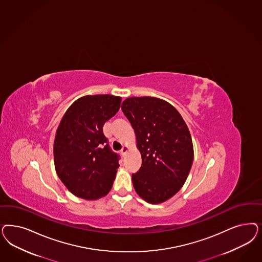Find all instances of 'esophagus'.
I'll use <instances>...</instances> for the list:
<instances>
[{
	"label": "esophagus",
	"instance_id": "34e87169",
	"mask_svg": "<svg viewBox=\"0 0 262 262\" xmlns=\"http://www.w3.org/2000/svg\"><path fill=\"white\" fill-rule=\"evenodd\" d=\"M127 151H128V147H127V146H123V147L121 148V150H120V154H121L122 156H124V155L126 154Z\"/></svg>",
	"mask_w": 262,
	"mask_h": 262
}]
</instances>
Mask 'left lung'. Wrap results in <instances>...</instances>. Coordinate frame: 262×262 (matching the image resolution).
Wrapping results in <instances>:
<instances>
[{
  "instance_id": "1",
  "label": "left lung",
  "mask_w": 262,
  "mask_h": 262,
  "mask_svg": "<svg viewBox=\"0 0 262 262\" xmlns=\"http://www.w3.org/2000/svg\"><path fill=\"white\" fill-rule=\"evenodd\" d=\"M121 110L135 131L142 166L132 174L137 194L164 203L185 183L194 160L192 138L178 110L156 97H130Z\"/></svg>"
}]
</instances>
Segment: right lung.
Masks as SVG:
<instances>
[{
  "mask_svg": "<svg viewBox=\"0 0 262 262\" xmlns=\"http://www.w3.org/2000/svg\"><path fill=\"white\" fill-rule=\"evenodd\" d=\"M121 98L110 94L86 95L67 111L54 142L56 171L78 198L97 200L110 192L119 167L103 125L119 110Z\"/></svg>",
  "mask_w": 262,
  "mask_h": 262,
  "instance_id": "right-lung-1",
  "label": "right lung"
}]
</instances>
